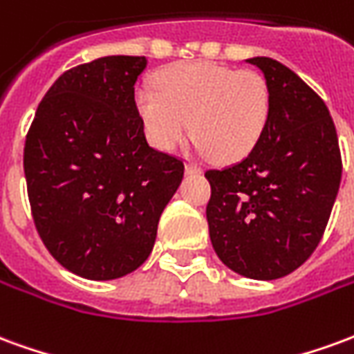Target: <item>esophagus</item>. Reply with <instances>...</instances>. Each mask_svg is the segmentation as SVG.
I'll use <instances>...</instances> for the list:
<instances>
[{
  "label": "esophagus",
  "mask_w": 354,
  "mask_h": 354,
  "mask_svg": "<svg viewBox=\"0 0 354 354\" xmlns=\"http://www.w3.org/2000/svg\"><path fill=\"white\" fill-rule=\"evenodd\" d=\"M201 172H203V169L197 162H187L185 165V174H201Z\"/></svg>",
  "instance_id": "obj_1"
}]
</instances>
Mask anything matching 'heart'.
I'll return each mask as SVG.
<instances>
[{"label": "heart", "mask_w": 354, "mask_h": 354, "mask_svg": "<svg viewBox=\"0 0 354 354\" xmlns=\"http://www.w3.org/2000/svg\"><path fill=\"white\" fill-rule=\"evenodd\" d=\"M155 87L138 88L134 102L147 138L162 151L182 146L193 129L203 153L239 161L266 132L271 88L261 73L189 62L157 73Z\"/></svg>", "instance_id": "1"}]
</instances>
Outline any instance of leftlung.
Here are the masks:
<instances>
[{"label":"left lung","instance_id":"1","mask_svg":"<svg viewBox=\"0 0 354 354\" xmlns=\"http://www.w3.org/2000/svg\"><path fill=\"white\" fill-rule=\"evenodd\" d=\"M258 66L271 88L266 132L243 161L207 170V220L218 258L231 271L273 281L319 246L342 182V153L326 104L273 58Z\"/></svg>","mask_w":354,"mask_h":354}]
</instances>
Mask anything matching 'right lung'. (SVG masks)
I'll return each mask as SVG.
<instances>
[{
	"instance_id": "1",
	"label": "right lung",
	"mask_w": 354,
	"mask_h": 354,
	"mask_svg": "<svg viewBox=\"0 0 354 354\" xmlns=\"http://www.w3.org/2000/svg\"><path fill=\"white\" fill-rule=\"evenodd\" d=\"M146 57H104L58 77L24 144L35 230L53 258L91 281L138 269L184 162L147 144L134 102Z\"/></svg>"
}]
</instances>
